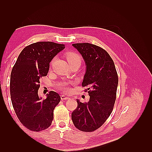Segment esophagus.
<instances>
[{
	"mask_svg": "<svg viewBox=\"0 0 152 152\" xmlns=\"http://www.w3.org/2000/svg\"><path fill=\"white\" fill-rule=\"evenodd\" d=\"M61 98L62 100H66V99H70V98L69 97V96H66V95H64V94H63V95L61 96Z\"/></svg>",
	"mask_w": 152,
	"mask_h": 152,
	"instance_id": "obj_1",
	"label": "esophagus"
}]
</instances>
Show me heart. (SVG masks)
<instances>
[{
  "mask_svg": "<svg viewBox=\"0 0 152 152\" xmlns=\"http://www.w3.org/2000/svg\"><path fill=\"white\" fill-rule=\"evenodd\" d=\"M66 59H67V60L69 63H71L72 62H74L76 61H81V60H82V58H81V56H80V55L76 53H74V52H70V53H67V54L66 55ZM59 87H60V88H61L63 89H65L66 91H68V89L66 88L65 84H60L59 86Z\"/></svg>",
  "mask_w": 152,
  "mask_h": 152,
  "instance_id": "1",
  "label": "heart"
}]
</instances>
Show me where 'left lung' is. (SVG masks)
<instances>
[{"label":"left lung","mask_w":152,"mask_h":152,"mask_svg":"<svg viewBox=\"0 0 152 152\" xmlns=\"http://www.w3.org/2000/svg\"><path fill=\"white\" fill-rule=\"evenodd\" d=\"M72 45L83 57L86 72L82 83L90 96L89 102L77 99V107L72 113L76 128L93 132L102 126L112 112L115 102L118 75L109 54L98 45L77 43Z\"/></svg>","instance_id":"1"}]
</instances>
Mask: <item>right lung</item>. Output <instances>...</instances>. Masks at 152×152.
<instances>
[{"instance_id": "obj_1", "label": "right lung", "mask_w": 152, "mask_h": 152, "mask_svg": "<svg viewBox=\"0 0 152 152\" xmlns=\"http://www.w3.org/2000/svg\"><path fill=\"white\" fill-rule=\"evenodd\" d=\"M65 48V44L38 42L27 45L14 65L10 79V94L16 116L25 127L39 132L48 129L53 120L54 108L61 100L50 91L42 100L38 95L40 79L48 75L49 63Z\"/></svg>"}]
</instances>
